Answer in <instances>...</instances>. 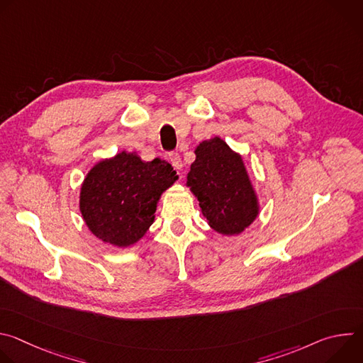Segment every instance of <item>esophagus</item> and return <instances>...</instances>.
Here are the masks:
<instances>
[{
    "mask_svg": "<svg viewBox=\"0 0 363 363\" xmlns=\"http://www.w3.org/2000/svg\"><path fill=\"white\" fill-rule=\"evenodd\" d=\"M169 162L172 164V167H174L175 169H181V168H182V160H181V157H179V153H177V152L169 153Z\"/></svg>",
    "mask_w": 363,
    "mask_h": 363,
    "instance_id": "1",
    "label": "esophagus"
}]
</instances>
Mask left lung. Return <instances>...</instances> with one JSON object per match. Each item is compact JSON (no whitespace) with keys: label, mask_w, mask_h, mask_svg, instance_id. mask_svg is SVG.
Instances as JSON below:
<instances>
[{"label":"left lung","mask_w":363,"mask_h":363,"mask_svg":"<svg viewBox=\"0 0 363 363\" xmlns=\"http://www.w3.org/2000/svg\"><path fill=\"white\" fill-rule=\"evenodd\" d=\"M195 155L186 185L203 217L220 234L242 233L255 220L258 205L241 157L220 138L199 143Z\"/></svg>","instance_id":"8db88e82"}]
</instances>
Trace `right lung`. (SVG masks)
Listing matches in <instances>:
<instances>
[{
    "mask_svg": "<svg viewBox=\"0 0 363 363\" xmlns=\"http://www.w3.org/2000/svg\"><path fill=\"white\" fill-rule=\"evenodd\" d=\"M178 179L161 160L143 162L121 152L87 174L80 192V211L89 230L101 241L128 247L153 223L161 194Z\"/></svg>",
    "mask_w": 363,
    "mask_h": 363,
    "instance_id": "1",
    "label": "right lung"
}]
</instances>
